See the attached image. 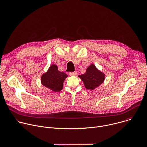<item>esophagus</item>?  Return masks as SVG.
I'll use <instances>...</instances> for the list:
<instances>
[{
	"label": "esophagus",
	"mask_w": 147,
	"mask_h": 147,
	"mask_svg": "<svg viewBox=\"0 0 147 147\" xmlns=\"http://www.w3.org/2000/svg\"><path fill=\"white\" fill-rule=\"evenodd\" d=\"M70 76H76L77 74V71H74V72H69V73Z\"/></svg>",
	"instance_id": "obj_1"
}]
</instances>
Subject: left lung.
Masks as SVG:
<instances>
[{
    "mask_svg": "<svg viewBox=\"0 0 147 147\" xmlns=\"http://www.w3.org/2000/svg\"><path fill=\"white\" fill-rule=\"evenodd\" d=\"M78 77L83 81L86 89L91 90L101 85L105 80V74L98 70L93 64L87 69L86 73Z\"/></svg>",
    "mask_w": 147,
    "mask_h": 147,
    "instance_id": "left-lung-1",
    "label": "left lung"
}]
</instances>
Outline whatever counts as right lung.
I'll use <instances>...</instances> for the list:
<instances>
[{"label": "right lung", "instance_id": "obj_1", "mask_svg": "<svg viewBox=\"0 0 147 147\" xmlns=\"http://www.w3.org/2000/svg\"><path fill=\"white\" fill-rule=\"evenodd\" d=\"M67 77L64 72L58 70L55 65H52L47 73L41 77V83L44 87L53 92H59L63 87V82Z\"/></svg>", "mask_w": 147, "mask_h": 147}]
</instances>
